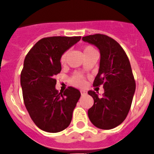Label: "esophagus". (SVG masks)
<instances>
[{
  "mask_svg": "<svg viewBox=\"0 0 154 154\" xmlns=\"http://www.w3.org/2000/svg\"><path fill=\"white\" fill-rule=\"evenodd\" d=\"M80 92H81L82 96H84V95L86 94V91L84 90V89H81V90H80Z\"/></svg>",
  "mask_w": 154,
  "mask_h": 154,
  "instance_id": "34e87169",
  "label": "esophagus"
}]
</instances>
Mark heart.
<instances>
[{
	"label": "heart",
	"mask_w": 154,
	"mask_h": 154,
	"mask_svg": "<svg viewBox=\"0 0 154 154\" xmlns=\"http://www.w3.org/2000/svg\"><path fill=\"white\" fill-rule=\"evenodd\" d=\"M94 51H96V50L92 46L87 45L85 46V47H84L83 48V52L85 55H89V54L94 52ZM67 55H68V51H65V52L62 54V56H61L60 58L61 63L62 64L65 63V61H66V58H67ZM71 82H72V83L73 85H76V86H82V85L85 84V81H84L83 76L81 74H79V73H76V74H75L72 77V79H71Z\"/></svg>",
	"instance_id": "b5f03b06"
}]
</instances>
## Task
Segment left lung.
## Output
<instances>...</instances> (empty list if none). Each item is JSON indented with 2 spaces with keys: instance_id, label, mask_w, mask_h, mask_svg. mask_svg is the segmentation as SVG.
Returning <instances> with one entry per match:
<instances>
[{
  "instance_id": "1",
  "label": "left lung",
  "mask_w": 154,
  "mask_h": 154,
  "mask_svg": "<svg viewBox=\"0 0 154 154\" xmlns=\"http://www.w3.org/2000/svg\"><path fill=\"white\" fill-rule=\"evenodd\" d=\"M82 40L99 49V69L93 86L103 85L104 88L102 98L94 91L88 92L94 99L88 116L95 126L111 130L123 123L131 107L136 89L131 65L123 48L112 38L96 34L83 37Z\"/></svg>"
}]
</instances>
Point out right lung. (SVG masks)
I'll return each instance as SVG.
<instances>
[{
  "label": "right lung",
  "mask_w": 154,
  "mask_h": 154,
  "mask_svg": "<svg viewBox=\"0 0 154 154\" xmlns=\"http://www.w3.org/2000/svg\"><path fill=\"white\" fill-rule=\"evenodd\" d=\"M80 39V36L44 38L24 58L21 73L23 99L31 119L42 130L58 133L72 121L81 93L71 86L58 93L55 77L62 70V55Z\"/></svg>",
  "instance_id": "1"
}]
</instances>
